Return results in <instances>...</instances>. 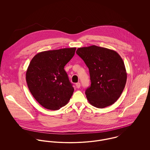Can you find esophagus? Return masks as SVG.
Segmentation results:
<instances>
[{
	"label": "esophagus",
	"mask_w": 150,
	"mask_h": 150,
	"mask_svg": "<svg viewBox=\"0 0 150 150\" xmlns=\"http://www.w3.org/2000/svg\"><path fill=\"white\" fill-rule=\"evenodd\" d=\"M76 87H77V88H80V86H81V84H80V83H77L76 84Z\"/></svg>",
	"instance_id": "esophagus-1"
}]
</instances>
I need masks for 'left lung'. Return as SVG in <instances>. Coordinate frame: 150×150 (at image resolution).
Instances as JSON below:
<instances>
[{
    "instance_id": "8db88e82",
    "label": "left lung",
    "mask_w": 150,
    "mask_h": 150,
    "mask_svg": "<svg viewBox=\"0 0 150 150\" xmlns=\"http://www.w3.org/2000/svg\"><path fill=\"white\" fill-rule=\"evenodd\" d=\"M76 54L89 69L91 84L86 91L89 103L102 108L114 104L120 97L127 79L122 58L112 50L95 45L79 48Z\"/></svg>"
}]
</instances>
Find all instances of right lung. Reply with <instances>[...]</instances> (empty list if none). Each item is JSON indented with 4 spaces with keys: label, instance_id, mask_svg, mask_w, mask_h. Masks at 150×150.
Segmentation results:
<instances>
[{
    "label": "right lung",
    "instance_id": "add662e5",
    "mask_svg": "<svg viewBox=\"0 0 150 150\" xmlns=\"http://www.w3.org/2000/svg\"><path fill=\"white\" fill-rule=\"evenodd\" d=\"M76 48H65L37 54L26 72L28 88L43 107L57 110L70 100L74 88L64 70Z\"/></svg>",
    "mask_w": 150,
    "mask_h": 150
}]
</instances>
